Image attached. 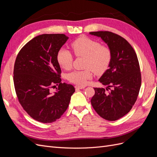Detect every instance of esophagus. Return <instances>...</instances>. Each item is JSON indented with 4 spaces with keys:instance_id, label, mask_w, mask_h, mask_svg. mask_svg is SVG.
<instances>
[{
    "instance_id": "esophagus-1",
    "label": "esophagus",
    "mask_w": 157,
    "mask_h": 157,
    "mask_svg": "<svg viewBox=\"0 0 157 157\" xmlns=\"http://www.w3.org/2000/svg\"><path fill=\"white\" fill-rule=\"evenodd\" d=\"M76 89H84L85 87V86H80V85H76L75 86Z\"/></svg>"
}]
</instances>
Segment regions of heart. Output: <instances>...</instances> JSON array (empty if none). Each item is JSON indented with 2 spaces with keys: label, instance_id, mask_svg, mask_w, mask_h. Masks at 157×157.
<instances>
[{
  "label": "heart",
  "instance_id": "obj_1",
  "mask_svg": "<svg viewBox=\"0 0 157 157\" xmlns=\"http://www.w3.org/2000/svg\"><path fill=\"white\" fill-rule=\"evenodd\" d=\"M76 57H84V67L82 71L75 70L69 73L67 78L69 82L84 85L92 77V72L96 75L103 73L108 69L111 61L112 53L107 46L101 45L99 42L87 36H81L71 44ZM57 61L61 67L68 70L72 67L73 56L65 48H61L57 54Z\"/></svg>",
  "mask_w": 157,
  "mask_h": 157
}]
</instances>
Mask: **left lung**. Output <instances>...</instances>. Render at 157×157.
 Returning <instances> with one entry per match:
<instances>
[{
    "label": "left lung",
    "mask_w": 157,
    "mask_h": 157,
    "mask_svg": "<svg viewBox=\"0 0 157 157\" xmlns=\"http://www.w3.org/2000/svg\"><path fill=\"white\" fill-rule=\"evenodd\" d=\"M90 34L101 37L112 53L109 68L99 79L107 87L94 88L92 105L104 119L117 121L131 110L138 96L141 84L138 59L132 46L121 36L110 31Z\"/></svg>",
    "instance_id": "1"
}]
</instances>
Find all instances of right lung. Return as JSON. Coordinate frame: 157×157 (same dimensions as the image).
Wrapping results in <instances>:
<instances>
[{
	"instance_id": "add662e5",
	"label": "right lung",
	"mask_w": 157,
	"mask_h": 157,
	"mask_svg": "<svg viewBox=\"0 0 157 157\" xmlns=\"http://www.w3.org/2000/svg\"><path fill=\"white\" fill-rule=\"evenodd\" d=\"M67 39L64 34L39 35L23 47L16 59L13 84L18 101L28 115L39 122L59 119L75 91L73 85L61 82L57 61L58 52ZM55 87L54 93L51 89Z\"/></svg>"
}]
</instances>
